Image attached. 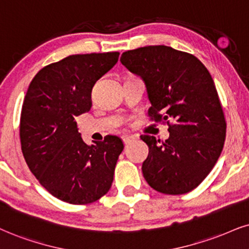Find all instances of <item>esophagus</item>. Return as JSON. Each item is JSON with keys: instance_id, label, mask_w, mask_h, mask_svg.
Segmentation results:
<instances>
[{"instance_id": "obj_1", "label": "esophagus", "mask_w": 249, "mask_h": 249, "mask_svg": "<svg viewBox=\"0 0 249 249\" xmlns=\"http://www.w3.org/2000/svg\"><path fill=\"white\" fill-rule=\"evenodd\" d=\"M124 143L125 144V145H127V144H129L131 141H134L135 140V137L134 136H124Z\"/></svg>"}]
</instances>
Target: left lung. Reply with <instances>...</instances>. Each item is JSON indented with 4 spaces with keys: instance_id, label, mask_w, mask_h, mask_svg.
Here are the masks:
<instances>
[{
    "instance_id": "left-lung-1",
    "label": "left lung",
    "mask_w": 249,
    "mask_h": 249,
    "mask_svg": "<svg viewBox=\"0 0 249 249\" xmlns=\"http://www.w3.org/2000/svg\"><path fill=\"white\" fill-rule=\"evenodd\" d=\"M120 61L145 84L149 115L171 122L165 142L141 136L149 146L144 179L162 194H186L210 173L225 141L226 122L213 79L194 55L164 45L124 52Z\"/></svg>"
}]
</instances>
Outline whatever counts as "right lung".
Wrapping results in <instances>:
<instances>
[{"label": "right lung", "instance_id": "obj_1", "mask_svg": "<svg viewBox=\"0 0 249 249\" xmlns=\"http://www.w3.org/2000/svg\"><path fill=\"white\" fill-rule=\"evenodd\" d=\"M118 52L70 55L42 68L24 98L20 144L27 166L52 195L88 204L108 192L124 143L118 136L88 145L76 118L91 109L93 85L115 66Z\"/></svg>", "mask_w": 249, "mask_h": 249}]
</instances>
